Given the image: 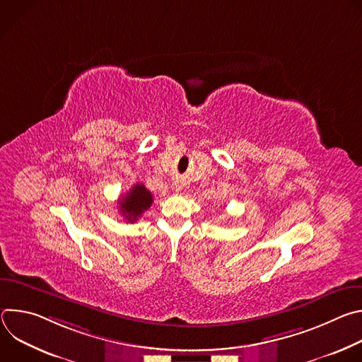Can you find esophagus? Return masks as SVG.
<instances>
[{
    "instance_id": "1",
    "label": "esophagus",
    "mask_w": 362,
    "mask_h": 362,
    "mask_svg": "<svg viewBox=\"0 0 362 362\" xmlns=\"http://www.w3.org/2000/svg\"><path fill=\"white\" fill-rule=\"evenodd\" d=\"M179 189H180V187H179Z\"/></svg>"
}]
</instances>
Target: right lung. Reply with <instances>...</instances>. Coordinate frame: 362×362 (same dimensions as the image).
<instances>
[{"mask_svg": "<svg viewBox=\"0 0 362 362\" xmlns=\"http://www.w3.org/2000/svg\"><path fill=\"white\" fill-rule=\"evenodd\" d=\"M153 203L151 193L144 187V185H134L120 200L119 208L122 216L129 222H136L144 211H147Z\"/></svg>", "mask_w": 362, "mask_h": 362, "instance_id": "obj_1", "label": "right lung"}]
</instances>
